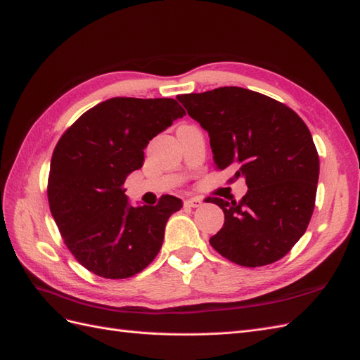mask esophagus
<instances>
[{
  "mask_svg": "<svg viewBox=\"0 0 360 360\" xmlns=\"http://www.w3.org/2000/svg\"><path fill=\"white\" fill-rule=\"evenodd\" d=\"M184 204H186V207H201L202 201L200 200V198H190V200L184 201Z\"/></svg>",
  "mask_w": 360,
  "mask_h": 360,
  "instance_id": "esophagus-1",
  "label": "esophagus"
}]
</instances>
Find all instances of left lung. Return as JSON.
<instances>
[{"label": "left lung", "mask_w": 360, "mask_h": 360, "mask_svg": "<svg viewBox=\"0 0 360 360\" xmlns=\"http://www.w3.org/2000/svg\"><path fill=\"white\" fill-rule=\"evenodd\" d=\"M176 98L209 133L218 170L232 165L249 188L238 202L205 200L224 212L212 248L246 267L285 257L307 232L316 204L320 165L307 124L286 105L238 86Z\"/></svg>", "instance_id": "1"}]
</instances>
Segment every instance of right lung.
Returning a JSON list of instances; mask_svg holds the SVG:
<instances>
[{
    "label": "right lung",
    "mask_w": 360,
    "mask_h": 360,
    "mask_svg": "<svg viewBox=\"0 0 360 360\" xmlns=\"http://www.w3.org/2000/svg\"><path fill=\"white\" fill-rule=\"evenodd\" d=\"M186 116L174 98L112 97L74 122L52 153L49 209L75 259L103 278H128L147 267L165 224L182 201L131 205L127 176L143 165V148Z\"/></svg>",
    "instance_id": "obj_1"
}]
</instances>
